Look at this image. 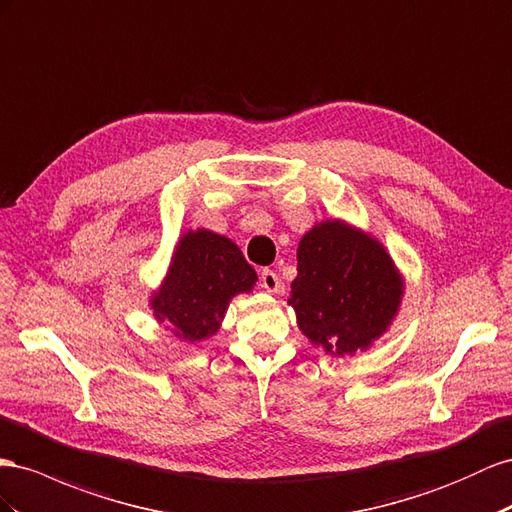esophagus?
Wrapping results in <instances>:
<instances>
[{
    "label": "esophagus",
    "instance_id": "1",
    "mask_svg": "<svg viewBox=\"0 0 512 512\" xmlns=\"http://www.w3.org/2000/svg\"><path fill=\"white\" fill-rule=\"evenodd\" d=\"M260 286L265 288L267 293H280V288H282L278 275H275V273L269 271V269L262 271V275H260Z\"/></svg>",
    "mask_w": 512,
    "mask_h": 512
}]
</instances>
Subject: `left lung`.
<instances>
[{
	"label": "left lung",
	"instance_id": "1",
	"mask_svg": "<svg viewBox=\"0 0 512 512\" xmlns=\"http://www.w3.org/2000/svg\"><path fill=\"white\" fill-rule=\"evenodd\" d=\"M403 297L405 275L370 232L327 217L301 237L288 306L312 347L334 357L372 349Z\"/></svg>",
	"mask_w": 512,
	"mask_h": 512
}]
</instances>
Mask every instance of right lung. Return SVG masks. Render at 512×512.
<instances>
[{
	"label": "right lung",
	"mask_w": 512,
	"mask_h": 512,
	"mask_svg": "<svg viewBox=\"0 0 512 512\" xmlns=\"http://www.w3.org/2000/svg\"><path fill=\"white\" fill-rule=\"evenodd\" d=\"M258 275L239 245L209 228H189L178 237L161 284L148 306L170 334L187 344L213 338L230 301L252 293Z\"/></svg>",
	"instance_id": "add662e5"
}]
</instances>
